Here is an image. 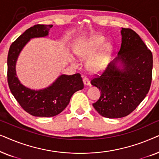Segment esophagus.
Here are the masks:
<instances>
[{
	"mask_svg": "<svg viewBox=\"0 0 159 159\" xmlns=\"http://www.w3.org/2000/svg\"><path fill=\"white\" fill-rule=\"evenodd\" d=\"M83 82L84 85H90V82L88 77L83 78Z\"/></svg>",
	"mask_w": 159,
	"mask_h": 159,
	"instance_id": "esophagus-1",
	"label": "esophagus"
}]
</instances>
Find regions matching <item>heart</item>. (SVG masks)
<instances>
[{
    "label": "heart",
    "mask_w": 159,
    "mask_h": 159,
    "mask_svg": "<svg viewBox=\"0 0 159 159\" xmlns=\"http://www.w3.org/2000/svg\"><path fill=\"white\" fill-rule=\"evenodd\" d=\"M105 42V38L93 35L80 42L76 48V54L88 61V68L93 72H99L106 68L112 53V45Z\"/></svg>",
    "instance_id": "b5f03b06"
}]
</instances>
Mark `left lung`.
I'll return each instance as SVG.
<instances>
[{
  "label": "left lung",
  "instance_id": "1",
  "mask_svg": "<svg viewBox=\"0 0 159 159\" xmlns=\"http://www.w3.org/2000/svg\"><path fill=\"white\" fill-rule=\"evenodd\" d=\"M118 55L91 84L101 91L93 107L102 116L117 119L133 111L148 93L152 80L153 56L140 36L121 28Z\"/></svg>",
  "mask_w": 159,
  "mask_h": 159
}]
</instances>
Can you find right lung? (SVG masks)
I'll return each mask as SVG.
<instances>
[{
	"label": "right lung",
	"instance_id": "obj_1",
	"mask_svg": "<svg viewBox=\"0 0 159 159\" xmlns=\"http://www.w3.org/2000/svg\"><path fill=\"white\" fill-rule=\"evenodd\" d=\"M53 25H37L26 30L8 51V83L15 99L25 111L34 116L51 117L59 114L69 103L72 95L84 88L81 75H61L46 88L34 90L24 85L16 75L19 56L31 39L45 38Z\"/></svg>",
	"mask_w": 159,
	"mask_h": 159
}]
</instances>
